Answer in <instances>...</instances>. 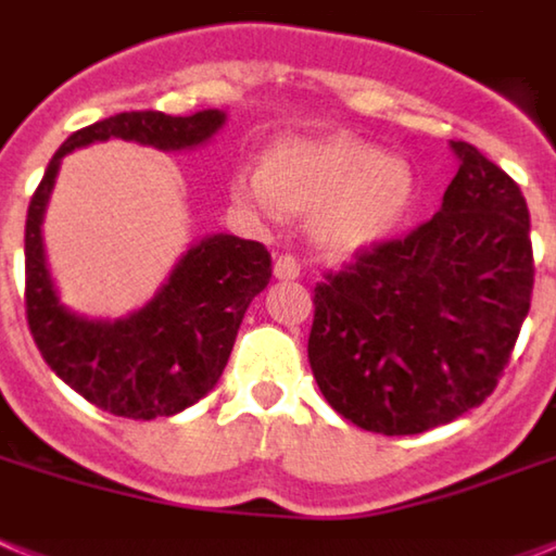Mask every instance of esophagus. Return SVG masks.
<instances>
[{
  "instance_id": "esophagus-1",
  "label": "esophagus",
  "mask_w": 556,
  "mask_h": 556,
  "mask_svg": "<svg viewBox=\"0 0 556 556\" xmlns=\"http://www.w3.org/2000/svg\"><path fill=\"white\" fill-rule=\"evenodd\" d=\"M274 277L277 279H300V263L291 254H279L274 260Z\"/></svg>"
}]
</instances>
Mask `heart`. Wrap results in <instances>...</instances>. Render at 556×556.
<instances>
[{"mask_svg":"<svg viewBox=\"0 0 556 556\" xmlns=\"http://www.w3.org/2000/svg\"><path fill=\"white\" fill-rule=\"evenodd\" d=\"M231 198L263 220L307 214L321 254L356 256L404 226L418 198V177L404 157L384 155L353 135L279 138L265 152L263 169L235 172Z\"/></svg>","mask_w":556,"mask_h":556,"instance_id":"obj_1","label":"heart"}]
</instances>
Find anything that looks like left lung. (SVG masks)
<instances>
[{
	"label": "left lung",
	"mask_w": 556,
	"mask_h": 556,
	"mask_svg": "<svg viewBox=\"0 0 556 556\" xmlns=\"http://www.w3.org/2000/svg\"><path fill=\"white\" fill-rule=\"evenodd\" d=\"M450 147L458 175L435 217L314 288V379L370 432L418 435L483 404L529 314L523 191L472 143Z\"/></svg>",
	"instance_id": "left-lung-1"
}]
</instances>
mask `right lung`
<instances>
[{"label": "right lung", "mask_w": 556, "mask_h": 556, "mask_svg": "<svg viewBox=\"0 0 556 556\" xmlns=\"http://www.w3.org/2000/svg\"><path fill=\"white\" fill-rule=\"evenodd\" d=\"M226 121L223 110L194 115L143 110L96 121L59 147L27 208L25 305L33 342L64 384L121 418L152 421L184 413L217 384L242 316L268 286L270 254L254 240L206 235L180 254L143 307L118 319L78 314L59 296L41 237L62 157L110 138L186 152L212 141Z\"/></svg>", "instance_id": "add662e5"}]
</instances>
